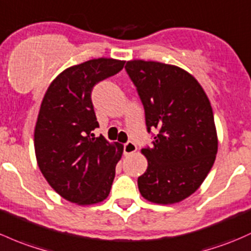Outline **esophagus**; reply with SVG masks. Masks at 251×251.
I'll list each match as a JSON object with an SVG mask.
<instances>
[{"instance_id":"esophagus-1","label":"esophagus","mask_w":251,"mask_h":251,"mask_svg":"<svg viewBox=\"0 0 251 251\" xmlns=\"http://www.w3.org/2000/svg\"><path fill=\"white\" fill-rule=\"evenodd\" d=\"M136 150H137V146L131 141H128L127 143H125V146H124V152H125L126 155L133 154Z\"/></svg>"}]
</instances>
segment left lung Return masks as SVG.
Wrapping results in <instances>:
<instances>
[{
  "label": "left lung",
  "instance_id": "8db88e82",
  "mask_svg": "<svg viewBox=\"0 0 251 251\" xmlns=\"http://www.w3.org/2000/svg\"><path fill=\"white\" fill-rule=\"evenodd\" d=\"M146 113L151 147L138 189L157 204L180 202L201 186L218 152L212 105L199 81L173 65L133 60L125 66Z\"/></svg>",
  "mask_w": 251,
  "mask_h": 251
}]
</instances>
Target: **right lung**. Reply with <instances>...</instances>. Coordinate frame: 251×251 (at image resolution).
I'll return each mask as SVG.
<instances>
[{"mask_svg":"<svg viewBox=\"0 0 251 251\" xmlns=\"http://www.w3.org/2000/svg\"><path fill=\"white\" fill-rule=\"evenodd\" d=\"M124 65L101 57L72 66L51 81L42 101L35 128L37 163L49 185L72 203L94 204L110 192L123 146L92 133L100 125L91 91Z\"/></svg>","mask_w":251,"mask_h":251,"instance_id":"1","label":"right lung"}]
</instances>
